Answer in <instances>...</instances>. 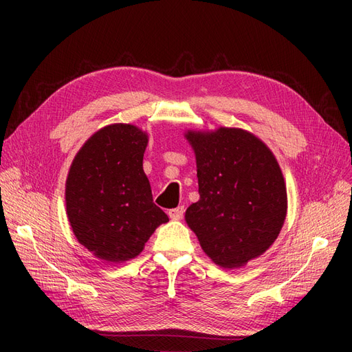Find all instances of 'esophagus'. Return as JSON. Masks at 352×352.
<instances>
[{"label":"esophagus","instance_id":"obj_1","mask_svg":"<svg viewBox=\"0 0 352 352\" xmlns=\"http://www.w3.org/2000/svg\"><path fill=\"white\" fill-rule=\"evenodd\" d=\"M184 212H185V207L180 206L177 208H173V210H168V217L172 220H180L184 217Z\"/></svg>","mask_w":352,"mask_h":352}]
</instances>
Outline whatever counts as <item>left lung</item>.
Masks as SVG:
<instances>
[{"instance_id": "obj_1", "label": "left lung", "mask_w": 352, "mask_h": 352, "mask_svg": "<svg viewBox=\"0 0 352 352\" xmlns=\"http://www.w3.org/2000/svg\"><path fill=\"white\" fill-rule=\"evenodd\" d=\"M199 199L185 212L207 257L241 269L278 239L287 212L286 182L270 148L241 127L186 129Z\"/></svg>"}]
</instances>
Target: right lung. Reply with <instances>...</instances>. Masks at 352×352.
Returning a JSON list of instances; mask_svg holds the SVG:
<instances>
[{"label": "right lung", "mask_w": 352, "mask_h": 352, "mask_svg": "<svg viewBox=\"0 0 352 352\" xmlns=\"http://www.w3.org/2000/svg\"><path fill=\"white\" fill-rule=\"evenodd\" d=\"M148 140V132L135 124H107L85 141L69 168L65 197L70 228L102 263L133 260L168 221L153 202L142 167Z\"/></svg>", "instance_id": "obj_1"}]
</instances>
